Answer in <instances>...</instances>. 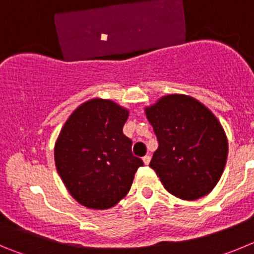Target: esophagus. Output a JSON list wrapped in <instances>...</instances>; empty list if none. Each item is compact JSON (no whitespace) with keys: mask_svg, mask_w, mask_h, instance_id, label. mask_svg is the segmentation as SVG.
Segmentation results:
<instances>
[{"mask_svg":"<svg viewBox=\"0 0 254 254\" xmlns=\"http://www.w3.org/2000/svg\"><path fill=\"white\" fill-rule=\"evenodd\" d=\"M150 160H151V156H150V155H145V156L142 158V161H143V164H145V165H149Z\"/></svg>","mask_w":254,"mask_h":254,"instance_id":"esophagus-1","label":"esophagus"}]
</instances>
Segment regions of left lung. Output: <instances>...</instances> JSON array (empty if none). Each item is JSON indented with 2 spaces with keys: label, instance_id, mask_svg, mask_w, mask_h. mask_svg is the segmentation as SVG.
<instances>
[{
  "label": "left lung",
  "instance_id": "8db88e82",
  "mask_svg": "<svg viewBox=\"0 0 254 254\" xmlns=\"http://www.w3.org/2000/svg\"><path fill=\"white\" fill-rule=\"evenodd\" d=\"M145 113L159 142L150 167L164 188L187 201L210 193L228 158L226 134L212 112L190 96L172 94Z\"/></svg>",
  "mask_w": 254,
  "mask_h": 254
}]
</instances>
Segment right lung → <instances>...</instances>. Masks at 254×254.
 <instances>
[{
	"label": "right lung",
	"instance_id": "1",
	"mask_svg": "<svg viewBox=\"0 0 254 254\" xmlns=\"http://www.w3.org/2000/svg\"><path fill=\"white\" fill-rule=\"evenodd\" d=\"M128 111L112 100L91 99L73 112L57 138L56 168L69 194L85 207H113L128 193L143 163L123 134Z\"/></svg>",
	"mask_w": 254,
	"mask_h": 254
}]
</instances>
